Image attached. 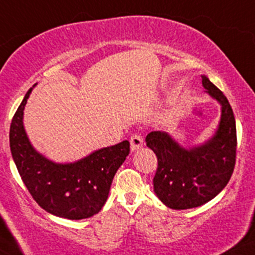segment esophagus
Returning a JSON list of instances; mask_svg holds the SVG:
<instances>
[{"label":"esophagus","instance_id":"esophagus-1","mask_svg":"<svg viewBox=\"0 0 255 255\" xmlns=\"http://www.w3.org/2000/svg\"><path fill=\"white\" fill-rule=\"evenodd\" d=\"M142 142H144V139L140 134H132L131 137H130V145H131L132 151L139 150L142 146Z\"/></svg>","mask_w":255,"mask_h":255}]
</instances>
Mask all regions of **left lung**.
I'll list each match as a JSON object with an SVG mask.
<instances>
[{"label": "left lung", "mask_w": 255, "mask_h": 255, "mask_svg": "<svg viewBox=\"0 0 255 255\" xmlns=\"http://www.w3.org/2000/svg\"><path fill=\"white\" fill-rule=\"evenodd\" d=\"M207 93L222 105L217 132L203 145L185 149L168 132L151 131L146 145L157 157L154 191L166 207L175 210L200 207L227 186L235 166L237 128L232 106L207 76Z\"/></svg>", "instance_id": "1"}]
</instances>
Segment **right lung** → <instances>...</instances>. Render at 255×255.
<instances>
[{
	"mask_svg": "<svg viewBox=\"0 0 255 255\" xmlns=\"http://www.w3.org/2000/svg\"><path fill=\"white\" fill-rule=\"evenodd\" d=\"M32 87L12 119L9 147L27 190L42 209L66 219H86L98 214L109 196L116 171L130 152L128 140L96 150L89 156L57 164L31 145L23 128V109Z\"/></svg>",
	"mask_w": 255,
	"mask_h": 255,
	"instance_id": "right-lung-1",
	"label": "right lung"
}]
</instances>
